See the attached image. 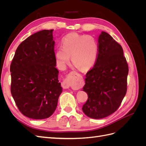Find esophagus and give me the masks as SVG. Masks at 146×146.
Wrapping results in <instances>:
<instances>
[{"instance_id":"obj_1","label":"esophagus","mask_w":146,"mask_h":146,"mask_svg":"<svg viewBox=\"0 0 146 146\" xmlns=\"http://www.w3.org/2000/svg\"><path fill=\"white\" fill-rule=\"evenodd\" d=\"M61 86H62L64 89H69V88H70V85L68 79H64L62 83H61Z\"/></svg>"}]
</instances>
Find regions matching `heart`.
Returning a JSON list of instances; mask_svg holds the SVG:
<instances>
[{"mask_svg":"<svg viewBox=\"0 0 146 146\" xmlns=\"http://www.w3.org/2000/svg\"><path fill=\"white\" fill-rule=\"evenodd\" d=\"M63 47L55 51V58L60 67H64L71 56L72 63L80 70L90 69L96 63L99 52V45L91 35L70 33L62 39Z\"/></svg>","mask_w":146,"mask_h":146,"instance_id":"b5f03b06","label":"heart"}]
</instances>
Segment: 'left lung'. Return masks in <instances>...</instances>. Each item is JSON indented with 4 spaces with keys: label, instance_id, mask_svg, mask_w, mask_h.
<instances>
[{
    "label": "left lung",
    "instance_id": "obj_1",
    "mask_svg": "<svg viewBox=\"0 0 146 146\" xmlns=\"http://www.w3.org/2000/svg\"><path fill=\"white\" fill-rule=\"evenodd\" d=\"M98 45V58L83 88L88 98L82 110L92 119L106 117L118 109L126 94L129 73L122 47L112 36L102 32Z\"/></svg>",
    "mask_w": 146,
    "mask_h": 146
}]
</instances>
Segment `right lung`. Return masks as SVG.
Returning a JSON list of instances; mask_svg holds the SVG:
<instances>
[{
	"mask_svg": "<svg viewBox=\"0 0 146 146\" xmlns=\"http://www.w3.org/2000/svg\"><path fill=\"white\" fill-rule=\"evenodd\" d=\"M53 31L43 30L25 39L10 65L11 95L21 113L31 119L49 117L62 92Z\"/></svg>",
	"mask_w": 146,
	"mask_h": 146,
	"instance_id": "right-lung-1",
	"label": "right lung"
}]
</instances>
